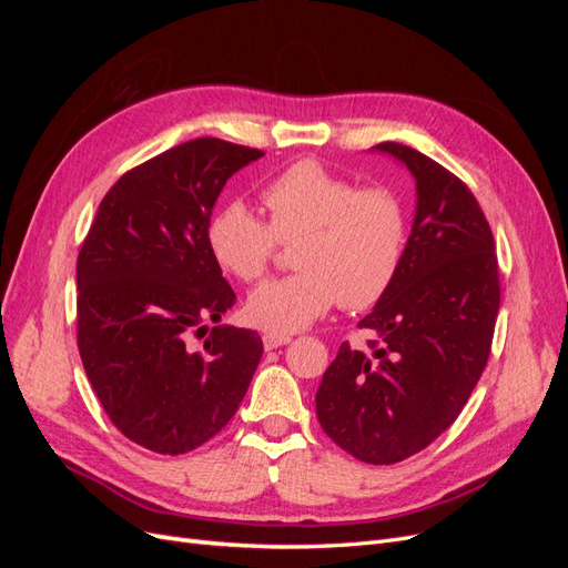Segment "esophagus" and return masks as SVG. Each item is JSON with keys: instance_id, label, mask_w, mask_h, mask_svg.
<instances>
[{"instance_id": "1", "label": "esophagus", "mask_w": 568, "mask_h": 568, "mask_svg": "<svg viewBox=\"0 0 568 568\" xmlns=\"http://www.w3.org/2000/svg\"><path fill=\"white\" fill-rule=\"evenodd\" d=\"M286 343H291L288 334H265L263 336L265 351H274V348H280V346H286Z\"/></svg>"}]
</instances>
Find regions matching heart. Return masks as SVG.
I'll use <instances>...</instances> for the list:
<instances>
[{
    "instance_id": "heart-1",
    "label": "heart",
    "mask_w": 568,
    "mask_h": 568,
    "mask_svg": "<svg viewBox=\"0 0 568 568\" xmlns=\"http://www.w3.org/2000/svg\"><path fill=\"white\" fill-rule=\"evenodd\" d=\"M270 225L244 201H230L211 217L213 261L242 282L267 270L280 242H296L298 272L257 286L246 317L270 334H294L341 301L353 311L379 303L407 246V215L388 189H359L317 161L286 168L263 189Z\"/></svg>"
}]
</instances>
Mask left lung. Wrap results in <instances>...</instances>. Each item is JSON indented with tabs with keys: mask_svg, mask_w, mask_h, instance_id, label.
<instances>
[{
	"mask_svg": "<svg viewBox=\"0 0 568 568\" xmlns=\"http://www.w3.org/2000/svg\"><path fill=\"white\" fill-rule=\"evenodd\" d=\"M372 151L415 178V217L398 277L357 326L372 353L341 343L315 395L317 419L338 448L367 464L424 450L448 428L488 363L500 277L493 232L462 180L417 149Z\"/></svg>",
	"mask_w": 568,
	"mask_h": 568,
	"instance_id": "1",
	"label": "left lung"
}]
</instances>
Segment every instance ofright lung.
<instances>
[{"label":"right lung","instance_id":"add662e5","mask_svg":"<svg viewBox=\"0 0 568 568\" xmlns=\"http://www.w3.org/2000/svg\"><path fill=\"white\" fill-rule=\"evenodd\" d=\"M261 156L215 136L163 151L111 186L80 248L82 365L120 434L146 450L211 440L263 357L261 336L222 324L236 296L205 239L227 180Z\"/></svg>","mask_w":568,"mask_h":568}]
</instances>
